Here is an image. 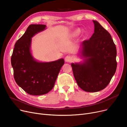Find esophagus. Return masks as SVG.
<instances>
[{
	"mask_svg": "<svg viewBox=\"0 0 127 127\" xmlns=\"http://www.w3.org/2000/svg\"><path fill=\"white\" fill-rule=\"evenodd\" d=\"M64 59H65V61L66 62H71L72 61V57H70V56H65Z\"/></svg>",
	"mask_w": 127,
	"mask_h": 127,
	"instance_id": "obj_1",
	"label": "esophagus"
}]
</instances>
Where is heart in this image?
<instances>
[{"label":"heart","instance_id":"obj_1","mask_svg":"<svg viewBox=\"0 0 127 127\" xmlns=\"http://www.w3.org/2000/svg\"><path fill=\"white\" fill-rule=\"evenodd\" d=\"M80 32H81V31H80V29H76V31L74 32V34L75 36H77L78 35H79Z\"/></svg>","mask_w":127,"mask_h":127}]
</instances>
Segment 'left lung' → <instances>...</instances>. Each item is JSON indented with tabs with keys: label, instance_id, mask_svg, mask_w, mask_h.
<instances>
[{
	"label": "left lung",
	"instance_id": "left-lung-1",
	"mask_svg": "<svg viewBox=\"0 0 127 127\" xmlns=\"http://www.w3.org/2000/svg\"><path fill=\"white\" fill-rule=\"evenodd\" d=\"M94 33L81 45L80 63H72L75 81L86 92H97L110 83L117 68V50L110 33L95 20Z\"/></svg>",
	"mask_w": 127,
	"mask_h": 127
}]
</instances>
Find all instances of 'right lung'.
I'll return each instance as SVG.
<instances>
[{"instance_id":"add662e5","label":"right lung","mask_w":127,"mask_h":127,"mask_svg":"<svg viewBox=\"0 0 127 127\" xmlns=\"http://www.w3.org/2000/svg\"><path fill=\"white\" fill-rule=\"evenodd\" d=\"M46 29L45 25H30L15 43L11 58L16 84L31 95H44L51 91L64 63L63 58L51 62H40L33 57L31 51L32 38Z\"/></svg>"}]
</instances>
